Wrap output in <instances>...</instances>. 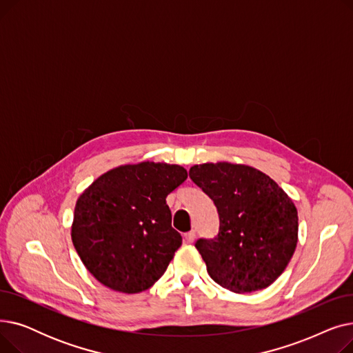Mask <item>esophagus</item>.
Wrapping results in <instances>:
<instances>
[{"instance_id":"34e87169","label":"esophagus","mask_w":353,"mask_h":353,"mask_svg":"<svg viewBox=\"0 0 353 353\" xmlns=\"http://www.w3.org/2000/svg\"><path fill=\"white\" fill-rule=\"evenodd\" d=\"M194 239H196V232L194 230H190V232L184 234V242H186V243H193Z\"/></svg>"}]
</instances>
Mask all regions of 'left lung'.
Listing matches in <instances>:
<instances>
[{
	"instance_id": "obj_1",
	"label": "left lung",
	"mask_w": 353,
	"mask_h": 353,
	"mask_svg": "<svg viewBox=\"0 0 353 353\" xmlns=\"http://www.w3.org/2000/svg\"><path fill=\"white\" fill-rule=\"evenodd\" d=\"M214 203L219 233L194 243L221 288L250 293L272 285L298 243V210L268 174L245 164L205 163L189 170Z\"/></svg>"
}]
</instances>
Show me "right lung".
I'll use <instances>...</instances> for the list:
<instances>
[{"mask_svg":"<svg viewBox=\"0 0 353 353\" xmlns=\"http://www.w3.org/2000/svg\"><path fill=\"white\" fill-rule=\"evenodd\" d=\"M186 179L177 164L143 161L104 173L79 197L72 245L100 283L139 293L164 274L181 246L165 197Z\"/></svg>","mask_w":353,"mask_h":353,"instance_id":"obj_1","label":"right lung"}]
</instances>
